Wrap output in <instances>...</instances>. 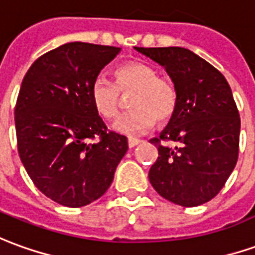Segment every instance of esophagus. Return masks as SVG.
Segmentation results:
<instances>
[{
  "mask_svg": "<svg viewBox=\"0 0 255 255\" xmlns=\"http://www.w3.org/2000/svg\"><path fill=\"white\" fill-rule=\"evenodd\" d=\"M139 139H135V138H129V139H128V146H129V147H135V146L139 145Z\"/></svg>",
  "mask_w": 255,
  "mask_h": 255,
  "instance_id": "obj_1",
  "label": "esophagus"
}]
</instances>
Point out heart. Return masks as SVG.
Returning <instances> with one entry per match:
<instances>
[{"label":"heart","mask_w":255,"mask_h":255,"mask_svg":"<svg viewBox=\"0 0 255 255\" xmlns=\"http://www.w3.org/2000/svg\"><path fill=\"white\" fill-rule=\"evenodd\" d=\"M116 83L105 76L94 78L90 88L91 102L98 115L115 119L123 103V96L131 98L132 110L119 116L113 129L124 135L146 132L157 122L163 124L171 120L178 106V90L165 77L157 76L152 66L140 62L123 63L115 70Z\"/></svg>","instance_id":"obj_1"}]
</instances>
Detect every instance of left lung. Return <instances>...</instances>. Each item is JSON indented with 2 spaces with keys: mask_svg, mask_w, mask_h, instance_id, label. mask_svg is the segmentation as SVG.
I'll use <instances>...</instances> for the list:
<instances>
[{
  "mask_svg": "<svg viewBox=\"0 0 255 255\" xmlns=\"http://www.w3.org/2000/svg\"><path fill=\"white\" fill-rule=\"evenodd\" d=\"M164 66L178 90V106L158 138L149 181L170 202L196 207L224 188L239 156L240 116L225 77L179 47L138 48Z\"/></svg>",
  "mask_w": 255,
  "mask_h": 255,
  "instance_id": "1",
  "label": "left lung"
}]
</instances>
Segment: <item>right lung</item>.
Returning a JSON list of instances; mask_svg holds the SVG:
<instances>
[{"instance_id": "obj_1", "label": "right lung", "mask_w": 255, "mask_h": 255, "mask_svg": "<svg viewBox=\"0 0 255 255\" xmlns=\"http://www.w3.org/2000/svg\"><path fill=\"white\" fill-rule=\"evenodd\" d=\"M120 51L69 42L40 56L23 78L15 106L17 152L35 186L66 207L99 199L127 153V138L108 129L90 97L94 78Z\"/></svg>"}]
</instances>
